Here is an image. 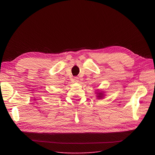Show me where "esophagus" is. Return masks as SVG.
<instances>
[{
  "label": "esophagus",
  "mask_w": 155,
  "mask_h": 155,
  "mask_svg": "<svg viewBox=\"0 0 155 155\" xmlns=\"http://www.w3.org/2000/svg\"><path fill=\"white\" fill-rule=\"evenodd\" d=\"M78 77H74L73 78V81H74L75 82H78Z\"/></svg>",
  "instance_id": "esophagus-1"
}]
</instances>
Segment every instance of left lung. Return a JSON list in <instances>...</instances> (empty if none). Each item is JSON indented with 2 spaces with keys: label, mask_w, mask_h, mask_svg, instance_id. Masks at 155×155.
I'll list each match as a JSON object with an SVG mask.
<instances>
[{
  "label": "left lung",
  "mask_w": 155,
  "mask_h": 155,
  "mask_svg": "<svg viewBox=\"0 0 155 155\" xmlns=\"http://www.w3.org/2000/svg\"><path fill=\"white\" fill-rule=\"evenodd\" d=\"M97 97H98V99H102V98H103V97H104V94L102 93V92H97Z\"/></svg>",
  "instance_id": "8db88e82"
}]
</instances>
